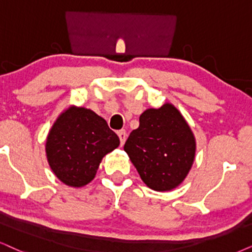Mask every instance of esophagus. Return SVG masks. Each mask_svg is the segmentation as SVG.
Returning a JSON list of instances; mask_svg holds the SVG:
<instances>
[{
	"mask_svg": "<svg viewBox=\"0 0 252 252\" xmlns=\"http://www.w3.org/2000/svg\"><path fill=\"white\" fill-rule=\"evenodd\" d=\"M117 135H119V137H120L121 145H123L124 143H126V130H121V131L117 132Z\"/></svg>",
	"mask_w": 252,
	"mask_h": 252,
	"instance_id": "obj_1",
	"label": "esophagus"
}]
</instances>
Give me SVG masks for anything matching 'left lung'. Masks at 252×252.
<instances>
[{
    "instance_id": "1",
    "label": "left lung",
    "mask_w": 252,
    "mask_h": 252,
    "mask_svg": "<svg viewBox=\"0 0 252 252\" xmlns=\"http://www.w3.org/2000/svg\"><path fill=\"white\" fill-rule=\"evenodd\" d=\"M124 151L149 189L168 192L180 186L189 173L196 141L183 114L166 102L143 111Z\"/></svg>"
}]
</instances>
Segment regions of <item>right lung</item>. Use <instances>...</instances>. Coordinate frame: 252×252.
<instances>
[{"label": "right lung", "instance_id": "1", "mask_svg": "<svg viewBox=\"0 0 252 252\" xmlns=\"http://www.w3.org/2000/svg\"><path fill=\"white\" fill-rule=\"evenodd\" d=\"M120 145L106 120L85 107L66 108L46 137L47 163L58 179L80 189L91 183L104 156Z\"/></svg>", "mask_w": 252, "mask_h": 252}]
</instances>
